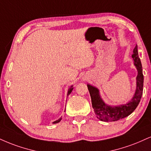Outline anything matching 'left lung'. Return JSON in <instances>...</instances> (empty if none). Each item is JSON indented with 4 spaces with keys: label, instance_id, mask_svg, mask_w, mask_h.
I'll return each mask as SVG.
<instances>
[{
    "label": "left lung",
    "instance_id": "obj_1",
    "mask_svg": "<svg viewBox=\"0 0 151 151\" xmlns=\"http://www.w3.org/2000/svg\"><path fill=\"white\" fill-rule=\"evenodd\" d=\"M132 57L133 58L134 64L138 72L137 79H136L137 87L133 97L126 104L119 105H108L103 101L101 98L99 88L88 83L87 84L91 98L92 107L94 109V112L98 119L101 121L107 122H115L127 117L134 111L141 101L143 94V75L142 65L139 57L137 45L134 49Z\"/></svg>",
    "mask_w": 151,
    "mask_h": 151
}]
</instances>
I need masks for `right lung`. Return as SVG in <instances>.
Listing matches in <instances>:
<instances>
[{"instance_id":"right-lung-1","label":"right lung","mask_w":151,"mask_h":151,"mask_svg":"<svg viewBox=\"0 0 151 151\" xmlns=\"http://www.w3.org/2000/svg\"><path fill=\"white\" fill-rule=\"evenodd\" d=\"M73 86H71L70 88H68V94H67V96H68L69 95H70V94L71 93V92L72 91V90H73ZM61 119H62V117H60V118H59V119H58V120H56V121H55V122H53V123L54 124H56V123H58V122H60L61 121Z\"/></svg>"}]
</instances>
